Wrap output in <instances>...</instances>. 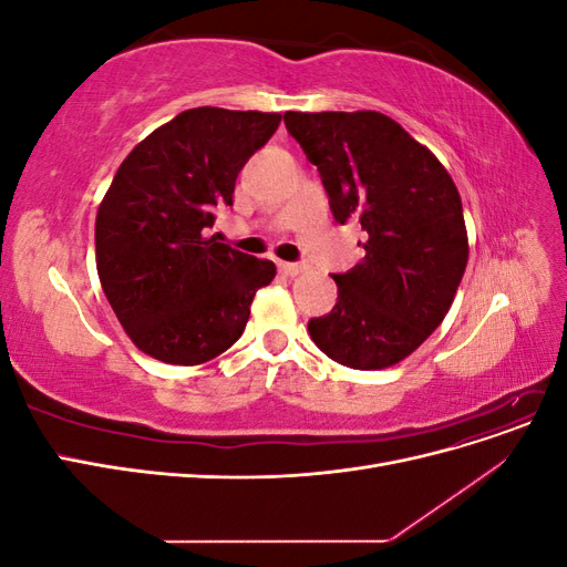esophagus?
<instances>
[{
	"mask_svg": "<svg viewBox=\"0 0 567 567\" xmlns=\"http://www.w3.org/2000/svg\"><path fill=\"white\" fill-rule=\"evenodd\" d=\"M279 269L281 274H286V277H298V274L305 271V267L298 262H279Z\"/></svg>",
	"mask_w": 567,
	"mask_h": 567,
	"instance_id": "34e87169",
	"label": "esophagus"
}]
</instances>
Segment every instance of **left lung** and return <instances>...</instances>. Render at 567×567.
Returning <instances> with one entry per match:
<instances>
[{"instance_id":"1","label":"left lung","mask_w":567,"mask_h":567,"mask_svg":"<svg viewBox=\"0 0 567 567\" xmlns=\"http://www.w3.org/2000/svg\"><path fill=\"white\" fill-rule=\"evenodd\" d=\"M284 123L317 165L336 221L367 231L362 260L333 274L331 315L307 331L342 367L400 364L447 317L466 271L458 188L431 148L379 111H288Z\"/></svg>"}]
</instances>
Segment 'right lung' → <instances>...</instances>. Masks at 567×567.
<instances>
[{
  "instance_id": "obj_1",
  "label": "right lung",
  "mask_w": 567,
  "mask_h": 567,
  "mask_svg": "<svg viewBox=\"0 0 567 567\" xmlns=\"http://www.w3.org/2000/svg\"><path fill=\"white\" fill-rule=\"evenodd\" d=\"M279 123V113L188 109L120 163L96 213V271L144 354L196 367L241 338L255 290L271 284L277 265L205 231Z\"/></svg>"
}]
</instances>
